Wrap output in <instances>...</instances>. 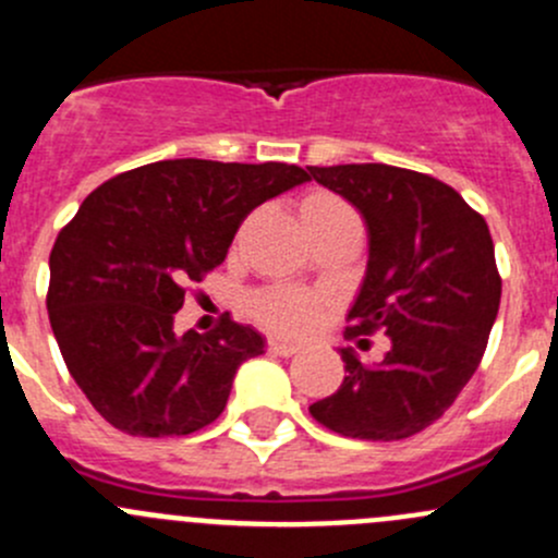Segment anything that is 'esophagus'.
<instances>
[{"label": "esophagus", "mask_w": 558, "mask_h": 558, "mask_svg": "<svg viewBox=\"0 0 558 558\" xmlns=\"http://www.w3.org/2000/svg\"><path fill=\"white\" fill-rule=\"evenodd\" d=\"M267 348L272 353H278V356H294V353L302 351V345H294V342H286V340H278V337H272V340H267Z\"/></svg>", "instance_id": "obj_1"}]
</instances>
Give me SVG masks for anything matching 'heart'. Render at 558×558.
Listing matches in <instances>:
<instances>
[{
  "instance_id": "obj_1",
  "label": "heart",
  "mask_w": 558,
  "mask_h": 558,
  "mask_svg": "<svg viewBox=\"0 0 558 558\" xmlns=\"http://www.w3.org/2000/svg\"><path fill=\"white\" fill-rule=\"evenodd\" d=\"M296 213H300L302 227L313 238L318 229H324L326 223H331L335 218L345 216L351 210L345 207V202L337 199L329 191H311V194H305L300 199ZM247 313L264 329L289 337L305 335V331L313 329L315 320H318V305H315L311 296L300 294L294 289H286V286H272V289L256 291L247 300Z\"/></svg>"
}]
</instances>
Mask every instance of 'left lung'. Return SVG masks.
<instances>
[{"mask_svg": "<svg viewBox=\"0 0 558 558\" xmlns=\"http://www.w3.org/2000/svg\"><path fill=\"white\" fill-rule=\"evenodd\" d=\"M307 170L367 223V278L345 337L364 351L375 331L391 340L378 364L342 348L345 378L311 415L342 437L404 440L440 418L481 364L502 296L492 232L432 174L388 165Z\"/></svg>", "mask_w": 558, "mask_h": 558, "instance_id": "left-lung-1", "label": "left lung"}]
</instances>
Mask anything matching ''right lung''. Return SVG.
<instances>
[{"label": "right lung", "mask_w": 558, "mask_h": 558, "mask_svg": "<svg viewBox=\"0 0 558 558\" xmlns=\"http://www.w3.org/2000/svg\"><path fill=\"white\" fill-rule=\"evenodd\" d=\"M311 180L283 161L167 159L110 178L83 199L50 251L48 305L66 369L116 429L183 437L227 408L234 373L264 353L223 315L174 335L191 283L227 258L247 213Z\"/></svg>", "instance_id": "1"}]
</instances>
